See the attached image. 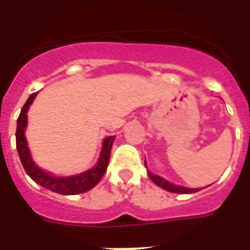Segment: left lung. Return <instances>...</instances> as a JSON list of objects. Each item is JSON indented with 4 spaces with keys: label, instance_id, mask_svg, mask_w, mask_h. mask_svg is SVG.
<instances>
[{
    "label": "left lung",
    "instance_id": "8db88e82",
    "mask_svg": "<svg viewBox=\"0 0 250 250\" xmlns=\"http://www.w3.org/2000/svg\"><path fill=\"white\" fill-rule=\"evenodd\" d=\"M146 166V164H145ZM149 178L152 179L153 182L156 183L157 186L161 187V188H164L165 190H168V192H172V193H182V194H187V193H194V192H198V188H186V187H180V186H175L172 183L167 182L165 180L164 178H161L158 175L150 174L149 172Z\"/></svg>",
    "mask_w": 250,
    "mask_h": 250
}]
</instances>
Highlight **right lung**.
Masks as SVG:
<instances>
[{"instance_id":"obj_1","label":"right lung","mask_w":250,"mask_h":250,"mask_svg":"<svg viewBox=\"0 0 250 250\" xmlns=\"http://www.w3.org/2000/svg\"><path fill=\"white\" fill-rule=\"evenodd\" d=\"M37 93H32L25 101V104L21 107V111L18 118L17 125V149L21 162L24 167L25 172L29 175V178L32 179L33 182L40 184L41 187L48 188L49 190H53L56 193L61 194H79L86 192V190L92 189L96 184H97L104 174L106 172L107 165L110 160V152H111V145H113L114 136H110L104 140V148L101 150V156L98 160V164L96 167L85 171L83 174L75 175V176H68V178H57L52 176L48 172H45L37 166L31 158L29 154L28 145L24 136V129L27 125V111H28L29 105L32 104L33 98L36 97Z\"/></svg>"}]
</instances>
